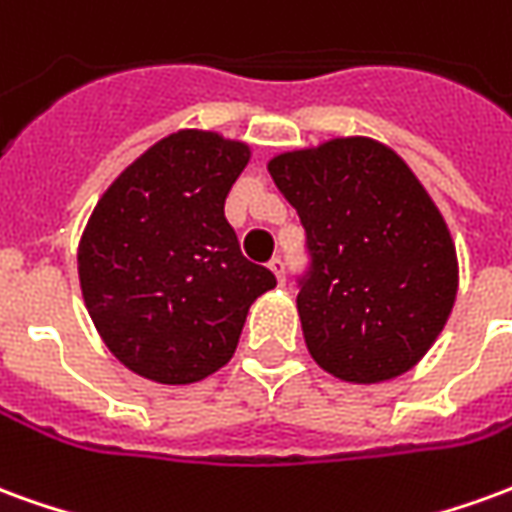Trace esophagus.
Returning <instances> with one entry per match:
<instances>
[{
	"instance_id": "34e87169",
	"label": "esophagus",
	"mask_w": 512,
	"mask_h": 512,
	"mask_svg": "<svg viewBox=\"0 0 512 512\" xmlns=\"http://www.w3.org/2000/svg\"><path fill=\"white\" fill-rule=\"evenodd\" d=\"M268 268L274 271V277H277L279 282H285V260H282V257H274V260L268 263Z\"/></svg>"
}]
</instances>
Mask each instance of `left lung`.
<instances>
[{"label": "left lung", "mask_w": 512, "mask_h": 512, "mask_svg": "<svg viewBox=\"0 0 512 512\" xmlns=\"http://www.w3.org/2000/svg\"><path fill=\"white\" fill-rule=\"evenodd\" d=\"M268 172L307 233L296 307L312 359L351 384L403 376L458 293L455 244L428 191L367 136L279 153Z\"/></svg>", "instance_id": "left-lung-1"}]
</instances>
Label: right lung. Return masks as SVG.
I'll list each match as a JSON object with an SVG mask.
<instances>
[{
  "mask_svg": "<svg viewBox=\"0 0 512 512\" xmlns=\"http://www.w3.org/2000/svg\"><path fill=\"white\" fill-rule=\"evenodd\" d=\"M249 145L186 128L128 164L79 241V282L106 348L136 376L194 384L235 354L246 312L277 285L241 255L224 200Z\"/></svg>",
  "mask_w": 512,
  "mask_h": 512,
  "instance_id": "1",
  "label": "right lung"
}]
</instances>
